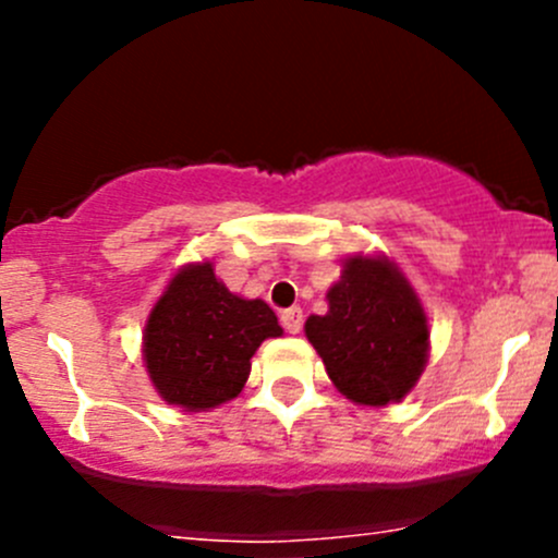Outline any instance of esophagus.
<instances>
[{"instance_id":"1","label":"esophagus","mask_w":558,"mask_h":558,"mask_svg":"<svg viewBox=\"0 0 558 558\" xmlns=\"http://www.w3.org/2000/svg\"><path fill=\"white\" fill-rule=\"evenodd\" d=\"M302 311L300 307H289V311L280 313V324H283V329L289 331V335H300L302 331Z\"/></svg>"}]
</instances>
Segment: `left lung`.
Segmentation results:
<instances>
[{"instance_id":"1","label":"left lung","mask_w":558,"mask_h":558,"mask_svg":"<svg viewBox=\"0 0 558 558\" xmlns=\"http://www.w3.org/2000/svg\"><path fill=\"white\" fill-rule=\"evenodd\" d=\"M305 320L326 375L351 402L384 408L413 391L429 359V324L413 286L386 256H351Z\"/></svg>"}]
</instances>
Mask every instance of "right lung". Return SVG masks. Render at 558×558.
Segmentation results:
<instances>
[{
    "label": "right lung",
    "instance_id": "1",
    "mask_svg": "<svg viewBox=\"0 0 558 558\" xmlns=\"http://www.w3.org/2000/svg\"><path fill=\"white\" fill-rule=\"evenodd\" d=\"M280 335L267 302L232 294L210 262L185 264L145 320V369L167 404L199 413L238 397L256 348Z\"/></svg>",
    "mask_w": 558,
    "mask_h": 558
}]
</instances>
